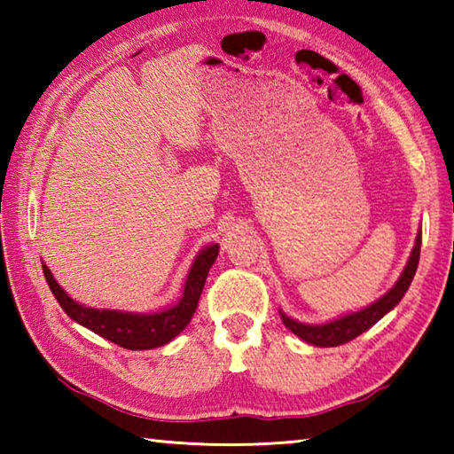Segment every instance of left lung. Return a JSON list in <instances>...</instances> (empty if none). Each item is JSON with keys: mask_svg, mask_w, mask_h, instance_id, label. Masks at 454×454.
<instances>
[{"mask_svg": "<svg viewBox=\"0 0 454 454\" xmlns=\"http://www.w3.org/2000/svg\"><path fill=\"white\" fill-rule=\"evenodd\" d=\"M420 242H422V232L419 230L417 240H414L409 262H406L403 274L398 276L395 286L371 306H366V309L356 310V312H348L344 314V317H338L334 320L322 322V325H306V322H298L294 318H290L286 312L280 310V318L284 322V326L292 330L298 338H302L304 342L312 344V347L328 348V347H340V344L350 342L352 338L360 336L364 330L374 326L384 314H388L398 302L403 301L404 292L409 290L411 282L414 278V272H417L419 258H420Z\"/></svg>", "mask_w": 454, "mask_h": 454, "instance_id": "obj_1", "label": "left lung"}]
</instances>
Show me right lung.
Listing matches in <instances>:
<instances>
[{
	"mask_svg": "<svg viewBox=\"0 0 454 454\" xmlns=\"http://www.w3.org/2000/svg\"><path fill=\"white\" fill-rule=\"evenodd\" d=\"M220 246L210 244L198 252V256L192 262L180 301L158 312H128V310H110V309H91V306L75 302L67 292L59 286L53 278L50 268L42 264L45 282L50 284L51 294L56 296L64 312L74 322H78L83 328L99 334L106 340H110L118 347L128 350H150L164 347L174 340L184 328L190 325L192 317L198 309L200 294L208 278V272L218 258Z\"/></svg>",
	"mask_w": 454,
	"mask_h": 454,
	"instance_id": "right-lung-1",
	"label": "right lung"
}]
</instances>
